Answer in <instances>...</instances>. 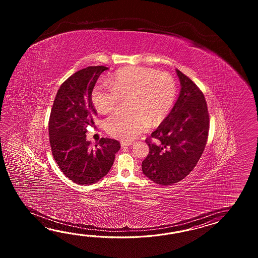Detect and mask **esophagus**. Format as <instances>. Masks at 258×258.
Here are the masks:
<instances>
[{
	"instance_id": "1",
	"label": "esophagus",
	"mask_w": 258,
	"mask_h": 258,
	"mask_svg": "<svg viewBox=\"0 0 258 258\" xmlns=\"http://www.w3.org/2000/svg\"><path fill=\"white\" fill-rule=\"evenodd\" d=\"M131 142H127V141H121V147H128V146H131Z\"/></svg>"
}]
</instances>
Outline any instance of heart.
Returning <instances> with one entry per match:
<instances>
[{
    "mask_svg": "<svg viewBox=\"0 0 258 258\" xmlns=\"http://www.w3.org/2000/svg\"><path fill=\"white\" fill-rule=\"evenodd\" d=\"M110 83L97 84L91 99L100 113H108L115 109L121 98L130 97L133 112H116L106 121L110 136L123 141H131L147 131L150 122L154 125L160 123L175 101L174 78L152 68L123 67L114 73Z\"/></svg>",
    "mask_w": 258,
    "mask_h": 258,
    "instance_id": "obj_1",
    "label": "heart"
}]
</instances>
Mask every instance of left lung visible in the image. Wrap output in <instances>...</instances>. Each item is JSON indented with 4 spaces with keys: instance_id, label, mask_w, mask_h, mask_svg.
I'll return each instance as SVG.
<instances>
[{
    "instance_id": "left-lung-1",
    "label": "left lung",
    "mask_w": 258,
    "mask_h": 258,
    "mask_svg": "<svg viewBox=\"0 0 258 258\" xmlns=\"http://www.w3.org/2000/svg\"><path fill=\"white\" fill-rule=\"evenodd\" d=\"M181 90L178 99L146 142L148 157L143 173L151 181L170 185L184 179L198 164L208 141L209 114L202 91L176 69Z\"/></svg>"
}]
</instances>
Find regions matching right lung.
Wrapping results in <instances>:
<instances>
[{
    "instance_id": "right-lung-1",
    "label": "right lung",
    "mask_w": 258,
    "mask_h": 258,
    "mask_svg": "<svg viewBox=\"0 0 258 258\" xmlns=\"http://www.w3.org/2000/svg\"><path fill=\"white\" fill-rule=\"evenodd\" d=\"M107 69L88 66L67 78L56 94L49 116V144L55 161L67 178L82 185L107 175L121 148L120 143L110 138H101L91 148L86 135L97 115L91 93Z\"/></svg>"
}]
</instances>
